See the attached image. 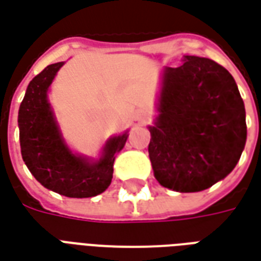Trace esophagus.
Returning a JSON list of instances; mask_svg holds the SVG:
<instances>
[{
    "mask_svg": "<svg viewBox=\"0 0 261 261\" xmlns=\"http://www.w3.org/2000/svg\"><path fill=\"white\" fill-rule=\"evenodd\" d=\"M144 116H145V114H144V112H142V110H137L136 112V119L138 120V121L144 120Z\"/></svg>",
    "mask_w": 261,
    "mask_h": 261,
    "instance_id": "34e87169",
    "label": "esophagus"
}]
</instances>
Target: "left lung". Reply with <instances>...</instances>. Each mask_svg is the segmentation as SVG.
I'll use <instances>...</instances> for the list:
<instances>
[{
    "mask_svg": "<svg viewBox=\"0 0 261 261\" xmlns=\"http://www.w3.org/2000/svg\"><path fill=\"white\" fill-rule=\"evenodd\" d=\"M158 113L148 152L161 186L201 192L233 170L246 144V112L228 69L196 56L166 67Z\"/></svg>",
    "mask_w": 261,
    "mask_h": 261,
    "instance_id": "left-lung-1",
    "label": "left lung"
}]
</instances>
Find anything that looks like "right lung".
<instances>
[{
	"label": "right lung",
	"instance_id": "right-lung-1",
	"mask_svg": "<svg viewBox=\"0 0 261 261\" xmlns=\"http://www.w3.org/2000/svg\"><path fill=\"white\" fill-rule=\"evenodd\" d=\"M64 61L47 65L28 85L20 103V152L31 173L43 186L74 198H86L103 193L112 183L116 153L124 147L128 134L109 138L99 161L75 155L61 137L47 91Z\"/></svg>",
	"mask_w": 261,
	"mask_h": 261
}]
</instances>
